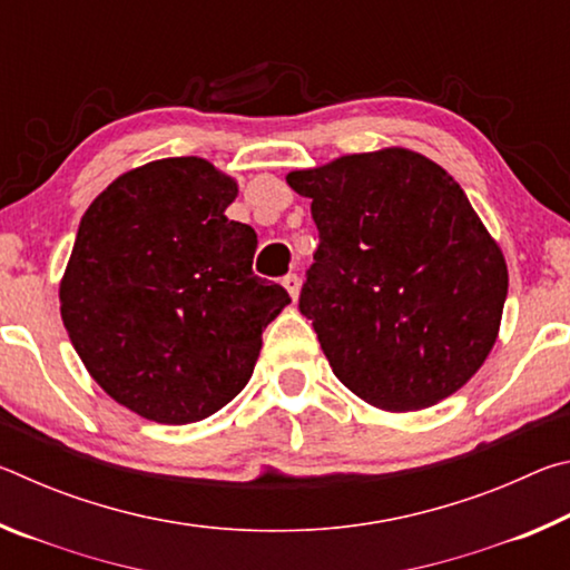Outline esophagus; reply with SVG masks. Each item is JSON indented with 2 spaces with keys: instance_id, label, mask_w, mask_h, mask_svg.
I'll return each mask as SVG.
<instances>
[{
  "instance_id": "esophagus-1",
  "label": "esophagus",
  "mask_w": 570,
  "mask_h": 570,
  "mask_svg": "<svg viewBox=\"0 0 570 570\" xmlns=\"http://www.w3.org/2000/svg\"><path fill=\"white\" fill-rule=\"evenodd\" d=\"M284 288L288 292V296L294 298H298V288H302V278H298L296 274H288V276H284Z\"/></svg>"
}]
</instances>
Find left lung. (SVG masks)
<instances>
[{
  "instance_id": "8db88e82",
  "label": "left lung",
  "mask_w": 570,
  "mask_h": 570,
  "mask_svg": "<svg viewBox=\"0 0 570 570\" xmlns=\"http://www.w3.org/2000/svg\"><path fill=\"white\" fill-rule=\"evenodd\" d=\"M312 198L320 248L298 308L332 372L387 412L438 404L498 340L508 266L465 190L407 148L292 170Z\"/></svg>"
}]
</instances>
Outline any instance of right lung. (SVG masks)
Instances as JSON below:
<instances>
[{
  "instance_id": "1",
  "label": "right lung",
  "mask_w": 570,
  "mask_h": 570,
  "mask_svg": "<svg viewBox=\"0 0 570 570\" xmlns=\"http://www.w3.org/2000/svg\"><path fill=\"white\" fill-rule=\"evenodd\" d=\"M236 196L208 160L163 158L115 178L80 220L60 282L65 330L90 377L140 417L218 412L292 302L250 272L256 230L226 218Z\"/></svg>"
}]
</instances>
